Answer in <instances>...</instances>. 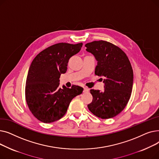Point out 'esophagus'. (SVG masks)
Here are the masks:
<instances>
[{"label": "esophagus", "mask_w": 159, "mask_h": 159, "mask_svg": "<svg viewBox=\"0 0 159 159\" xmlns=\"http://www.w3.org/2000/svg\"><path fill=\"white\" fill-rule=\"evenodd\" d=\"M88 91H89V89H88V88L84 87V90H83V92H84V93H86V92H88Z\"/></svg>", "instance_id": "34e87169"}]
</instances>
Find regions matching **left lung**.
<instances>
[{"mask_svg": "<svg viewBox=\"0 0 159 159\" xmlns=\"http://www.w3.org/2000/svg\"><path fill=\"white\" fill-rule=\"evenodd\" d=\"M85 47L97 61L95 74L105 77L103 91L90 90L93 100L88 107L99 118H113L124 109L131 97L133 83L131 63L121 49L108 42L93 41Z\"/></svg>", "mask_w": 159, "mask_h": 159, "instance_id": "8db88e82", "label": "left lung"}]
</instances>
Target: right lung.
Wrapping results in <instances>:
<instances>
[{"label":"right lung","instance_id":"1","mask_svg":"<svg viewBox=\"0 0 159 159\" xmlns=\"http://www.w3.org/2000/svg\"><path fill=\"white\" fill-rule=\"evenodd\" d=\"M82 43H58L40 52L28 70L25 95L32 114L40 121L50 123L66 114L71 100L82 93L83 88L59 87L60 77L67 71L70 58L78 53Z\"/></svg>","mask_w":159,"mask_h":159}]
</instances>
